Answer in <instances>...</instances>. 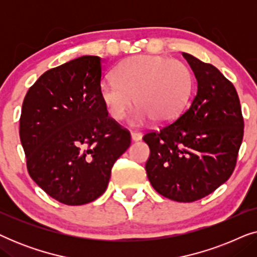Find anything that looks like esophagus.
Listing matches in <instances>:
<instances>
[{
    "label": "esophagus",
    "instance_id": "esophagus-1",
    "mask_svg": "<svg viewBox=\"0 0 257 257\" xmlns=\"http://www.w3.org/2000/svg\"><path fill=\"white\" fill-rule=\"evenodd\" d=\"M143 138V135L139 132H131V139L132 142H139V140H142Z\"/></svg>",
    "mask_w": 257,
    "mask_h": 257
}]
</instances>
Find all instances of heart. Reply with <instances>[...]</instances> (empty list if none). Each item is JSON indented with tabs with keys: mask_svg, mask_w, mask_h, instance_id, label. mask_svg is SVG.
Masks as SVG:
<instances>
[{
	"mask_svg": "<svg viewBox=\"0 0 257 257\" xmlns=\"http://www.w3.org/2000/svg\"><path fill=\"white\" fill-rule=\"evenodd\" d=\"M194 79L185 63L161 55H138L122 61L115 77L99 84V94L108 114L120 120L132 104H139L131 121L142 125L154 118L168 122L187 106Z\"/></svg>",
	"mask_w": 257,
	"mask_h": 257,
	"instance_id": "1",
	"label": "heart"
}]
</instances>
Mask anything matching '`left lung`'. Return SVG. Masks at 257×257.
<instances>
[{
  "instance_id": "left-lung-1",
  "label": "left lung",
  "mask_w": 257,
  "mask_h": 257,
  "mask_svg": "<svg viewBox=\"0 0 257 257\" xmlns=\"http://www.w3.org/2000/svg\"><path fill=\"white\" fill-rule=\"evenodd\" d=\"M182 56L194 72L196 96L177 120L143 139L150 147L145 168L153 188L174 201L193 202L229 179L244 124L233 84L214 65Z\"/></svg>"
}]
</instances>
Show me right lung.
I'll return each instance as SVG.
<instances>
[{
  "label": "right lung",
  "instance_id": "1",
  "mask_svg": "<svg viewBox=\"0 0 257 257\" xmlns=\"http://www.w3.org/2000/svg\"><path fill=\"white\" fill-rule=\"evenodd\" d=\"M101 58L82 56L48 70L24 98L20 138L30 177L57 201L85 205L106 191L131 137L99 94Z\"/></svg>",
  "mask_w": 257,
  "mask_h": 257
}]
</instances>
